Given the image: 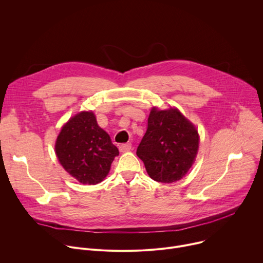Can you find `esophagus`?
<instances>
[{"instance_id":"esophagus-1","label":"esophagus","mask_w":263,"mask_h":263,"mask_svg":"<svg viewBox=\"0 0 263 263\" xmlns=\"http://www.w3.org/2000/svg\"><path fill=\"white\" fill-rule=\"evenodd\" d=\"M132 149V145L131 144H123L119 146V151L121 152H128Z\"/></svg>"}]
</instances>
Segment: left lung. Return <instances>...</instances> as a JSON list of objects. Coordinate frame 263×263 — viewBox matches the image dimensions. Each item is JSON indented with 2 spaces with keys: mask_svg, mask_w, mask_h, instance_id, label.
Listing matches in <instances>:
<instances>
[{
  "mask_svg": "<svg viewBox=\"0 0 263 263\" xmlns=\"http://www.w3.org/2000/svg\"><path fill=\"white\" fill-rule=\"evenodd\" d=\"M198 146L196 128L177 109L158 110L153 107L136 154L153 180L172 183L187 173Z\"/></svg>",
  "mask_w": 263,
  "mask_h": 263,
  "instance_id": "left-lung-1",
  "label": "left lung"
}]
</instances>
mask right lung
<instances>
[{"label":"right lung","instance_id":"obj_1","mask_svg":"<svg viewBox=\"0 0 263 263\" xmlns=\"http://www.w3.org/2000/svg\"><path fill=\"white\" fill-rule=\"evenodd\" d=\"M55 154L63 168L83 184H97L108 175L118 155L109 134L97 122L92 111H83L63 126Z\"/></svg>","mask_w":263,"mask_h":263}]
</instances>
